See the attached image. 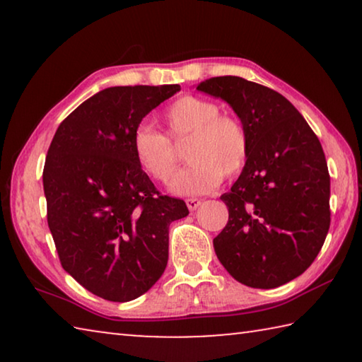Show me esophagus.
<instances>
[{"instance_id": "esophagus-1", "label": "esophagus", "mask_w": 362, "mask_h": 362, "mask_svg": "<svg viewBox=\"0 0 362 362\" xmlns=\"http://www.w3.org/2000/svg\"><path fill=\"white\" fill-rule=\"evenodd\" d=\"M185 203H187V207H188V209L193 212V211L198 209V207L201 206V203H203V201H201V199H196V198H189V199H187V201H185Z\"/></svg>"}]
</instances>
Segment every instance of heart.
<instances>
[{"instance_id":"b5f03b06","label":"heart","mask_w":362,"mask_h":362,"mask_svg":"<svg viewBox=\"0 0 362 362\" xmlns=\"http://www.w3.org/2000/svg\"><path fill=\"white\" fill-rule=\"evenodd\" d=\"M222 110L211 100L185 95L164 110L169 136H192L187 148L188 166L170 182V192L183 196L209 193L220 185L223 175L235 177L246 168L249 136L240 119L220 115ZM132 148L137 163L158 182H168L177 168V153L164 134L148 124L136 127Z\"/></svg>"}]
</instances>
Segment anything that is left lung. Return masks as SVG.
Instances as JSON below:
<instances>
[{
    "label": "left lung",
    "instance_id": "8db88e82",
    "mask_svg": "<svg viewBox=\"0 0 362 362\" xmlns=\"http://www.w3.org/2000/svg\"><path fill=\"white\" fill-rule=\"evenodd\" d=\"M196 89L225 100L249 136V159L228 193V223L214 249L233 278L273 289L300 276L326 240L330 177L316 134L278 94L240 76H217Z\"/></svg>",
    "mask_w": 362,
    "mask_h": 362
}]
</instances>
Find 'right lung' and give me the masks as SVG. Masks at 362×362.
Returning <instances> with one entry per match:
<instances>
[{
	"label": "right lung",
	"mask_w": 362,
	"mask_h": 362,
	"mask_svg": "<svg viewBox=\"0 0 362 362\" xmlns=\"http://www.w3.org/2000/svg\"><path fill=\"white\" fill-rule=\"evenodd\" d=\"M179 84L115 86L60 122L42 187L60 263L84 289L129 302L161 278L169 225L188 216L182 199L159 194L132 148L136 127Z\"/></svg>",
	"instance_id": "right-lung-1"
}]
</instances>
